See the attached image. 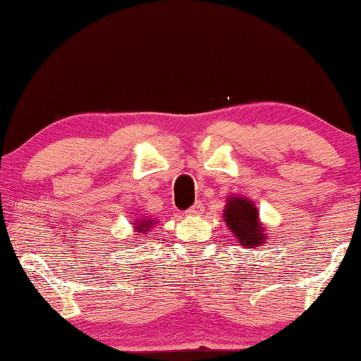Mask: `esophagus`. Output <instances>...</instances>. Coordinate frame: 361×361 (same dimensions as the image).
Masks as SVG:
<instances>
[{"instance_id": "obj_1", "label": "esophagus", "mask_w": 361, "mask_h": 361, "mask_svg": "<svg viewBox=\"0 0 361 361\" xmlns=\"http://www.w3.org/2000/svg\"><path fill=\"white\" fill-rule=\"evenodd\" d=\"M202 211H204V207H202L201 202H196V204L191 206L190 209H188V211L185 212V214H186L188 217H196V216H201Z\"/></svg>"}]
</instances>
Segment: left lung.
Here are the masks:
<instances>
[{"label": "left lung", "instance_id": "left-lung-1", "mask_svg": "<svg viewBox=\"0 0 361 361\" xmlns=\"http://www.w3.org/2000/svg\"><path fill=\"white\" fill-rule=\"evenodd\" d=\"M222 217L240 247L255 248L268 242L267 227L260 221V211L248 197H227Z\"/></svg>", "mask_w": 361, "mask_h": 361}]
</instances>
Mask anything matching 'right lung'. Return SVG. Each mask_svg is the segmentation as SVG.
Listing matches in <instances>:
<instances>
[{
	"label": "right lung",
	"mask_w": 361,
	"mask_h": 361,
	"mask_svg": "<svg viewBox=\"0 0 361 361\" xmlns=\"http://www.w3.org/2000/svg\"><path fill=\"white\" fill-rule=\"evenodd\" d=\"M157 219H150V217H135L134 221H132V227H134V235H137L135 238L139 237H147V233H149V231L152 229L157 224Z\"/></svg>",
	"instance_id": "1"
}]
</instances>
